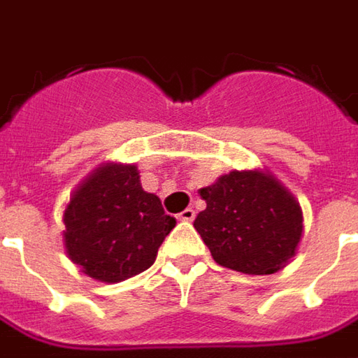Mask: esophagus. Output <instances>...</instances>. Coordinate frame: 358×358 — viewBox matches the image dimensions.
Instances as JSON below:
<instances>
[{"label": "esophagus", "mask_w": 358, "mask_h": 358, "mask_svg": "<svg viewBox=\"0 0 358 358\" xmlns=\"http://www.w3.org/2000/svg\"><path fill=\"white\" fill-rule=\"evenodd\" d=\"M194 217H196V211L192 210V208H186V210L178 215L180 221H194Z\"/></svg>", "instance_id": "obj_1"}]
</instances>
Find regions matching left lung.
<instances>
[{
	"instance_id": "8db88e82",
	"label": "left lung",
	"mask_w": 358,
	"mask_h": 358,
	"mask_svg": "<svg viewBox=\"0 0 358 358\" xmlns=\"http://www.w3.org/2000/svg\"><path fill=\"white\" fill-rule=\"evenodd\" d=\"M206 210L194 227L213 261L243 274H274L296 257L300 201L268 170H233L199 189Z\"/></svg>"
}]
</instances>
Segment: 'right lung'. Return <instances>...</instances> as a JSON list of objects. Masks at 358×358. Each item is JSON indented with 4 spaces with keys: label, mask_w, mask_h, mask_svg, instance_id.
I'll list each match as a JSON object with an SVG mask.
<instances>
[{
    "label": "right lung",
    "mask_w": 358,
    "mask_h": 358,
    "mask_svg": "<svg viewBox=\"0 0 358 358\" xmlns=\"http://www.w3.org/2000/svg\"><path fill=\"white\" fill-rule=\"evenodd\" d=\"M62 241L68 259L97 282L115 284L157 261L176 220L141 186L135 164L103 162L70 194Z\"/></svg>",
    "instance_id": "right-lung-1"
}]
</instances>
